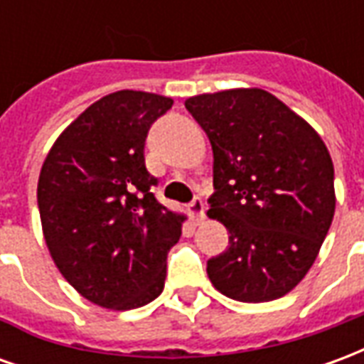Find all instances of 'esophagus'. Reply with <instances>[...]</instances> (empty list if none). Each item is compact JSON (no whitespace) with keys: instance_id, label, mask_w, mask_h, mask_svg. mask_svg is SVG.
Wrapping results in <instances>:
<instances>
[{"instance_id":"1","label":"esophagus","mask_w":364,"mask_h":364,"mask_svg":"<svg viewBox=\"0 0 364 364\" xmlns=\"http://www.w3.org/2000/svg\"><path fill=\"white\" fill-rule=\"evenodd\" d=\"M189 213L197 222H200L203 218H205V203H203V198L197 197L195 200H193V203H191Z\"/></svg>"}]
</instances>
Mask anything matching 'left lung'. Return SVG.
Here are the masks:
<instances>
[{
    "label": "left lung",
    "mask_w": 364,
    "mask_h": 364,
    "mask_svg": "<svg viewBox=\"0 0 364 364\" xmlns=\"http://www.w3.org/2000/svg\"><path fill=\"white\" fill-rule=\"evenodd\" d=\"M213 146L208 218L228 230V250L206 263L224 296L269 302L302 281L336 213L333 164L300 114L257 87L185 101Z\"/></svg>",
    "instance_id": "8db88e82"
}]
</instances>
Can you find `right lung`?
<instances>
[{
    "mask_svg": "<svg viewBox=\"0 0 364 364\" xmlns=\"http://www.w3.org/2000/svg\"><path fill=\"white\" fill-rule=\"evenodd\" d=\"M171 97L122 90L90 105L56 138L38 177L46 247L90 302L132 310L158 298L185 216L159 205L144 164L151 122Z\"/></svg>",
    "mask_w": 364,
    "mask_h": 364,
    "instance_id": "add662e5",
    "label": "right lung"
}]
</instances>
